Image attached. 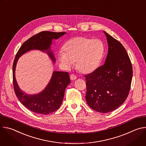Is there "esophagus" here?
Listing matches in <instances>:
<instances>
[{"mask_svg":"<svg viewBox=\"0 0 146 146\" xmlns=\"http://www.w3.org/2000/svg\"><path fill=\"white\" fill-rule=\"evenodd\" d=\"M70 80H76L77 78V76L75 74H72L70 75Z\"/></svg>","mask_w":146,"mask_h":146,"instance_id":"obj_1","label":"esophagus"}]
</instances>
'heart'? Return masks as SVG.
<instances>
[{
    "mask_svg": "<svg viewBox=\"0 0 146 146\" xmlns=\"http://www.w3.org/2000/svg\"><path fill=\"white\" fill-rule=\"evenodd\" d=\"M105 46L98 38L77 36L66 41L64 46V53L59 55L62 64L70 67L76 62L79 72L89 74L95 71L102 59Z\"/></svg>",
    "mask_w": 146,
    "mask_h": 146,
    "instance_id": "b5f03b06",
    "label": "heart"
}]
</instances>
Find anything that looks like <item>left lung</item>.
Returning a JSON list of instances; mask_svg holds the SVG:
<instances>
[{
	"instance_id": "1",
	"label": "left lung",
	"mask_w": 146,
	"mask_h": 146,
	"mask_svg": "<svg viewBox=\"0 0 146 146\" xmlns=\"http://www.w3.org/2000/svg\"><path fill=\"white\" fill-rule=\"evenodd\" d=\"M103 32L109 46L105 63L84 77L88 106L98 112L106 113L115 110L125 101L131 89L133 70L122 44Z\"/></svg>"
}]
</instances>
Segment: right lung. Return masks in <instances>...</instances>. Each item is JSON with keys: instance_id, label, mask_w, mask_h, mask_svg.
Returning <instances> with one entry per match:
<instances>
[{"instance_id": "right-lung-1", "label": "right lung", "mask_w": 146, "mask_h": 146, "mask_svg": "<svg viewBox=\"0 0 146 146\" xmlns=\"http://www.w3.org/2000/svg\"><path fill=\"white\" fill-rule=\"evenodd\" d=\"M66 33L41 32L27 40L18 51L13 65V80L15 94L23 105L29 110L40 114L47 115L57 110L63 100L65 91L70 83L68 72H53L52 77L45 89L36 95L24 94L19 88L17 82L15 70L18 58L24 53L32 50H38L46 51L53 62L55 58L50 50L52 39H58Z\"/></svg>"}]
</instances>
